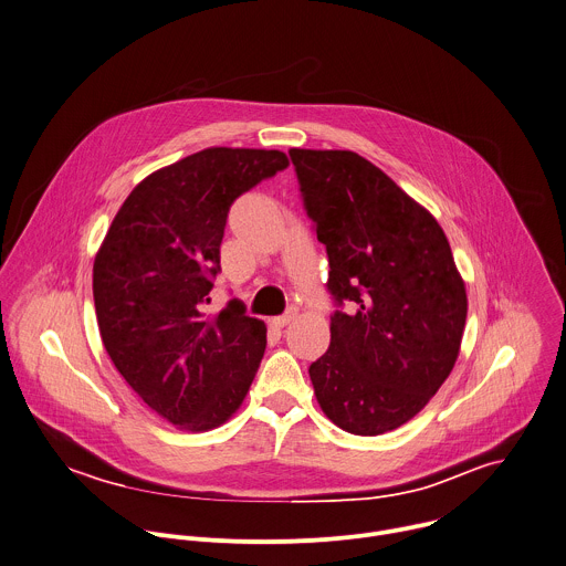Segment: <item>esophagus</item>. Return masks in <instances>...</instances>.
Wrapping results in <instances>:
<instances>
[{
	"mask_svg": "<svg viewBox=\"0 0 566 566\" xmlns=\"http://www.w3.org/2000/svg\"><path fill=\"white\" fill-rule=\"evenodd\" d=\"M293 319H295V311H289V313L280 315V317H273V326H275V328H284V326H289Z\"/></svg>",
	"mask_w": 566,
	"mask_h": 566,
	"instance_id": "34e87169",
	"label": "esophagus"
}]
</instances>
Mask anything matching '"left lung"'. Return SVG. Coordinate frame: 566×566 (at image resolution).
Returning <instances> with one entry per match:
<instances>
[{"mask_svg":"<svg viewBox=\"0 0 566 566\" xmlns=\"http://www.w3.org/2000/svg\"><path fill=\"white\" fill-rule=\"evenodd\" d=\"M328 253L331 346L308 375L324 415L377 437L419 415L450 377L468 293L437 218L348 149H289Z\"/></svg>","mask_w":566,"mask_h":566,"instance_id":"obj_1","label":"left lung"}]
</instances>
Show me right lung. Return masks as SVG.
<instances>
[{"instance_id":"add662e5","label":"right lung","mask_w":566,"mask_h":566,"mask_svg":"<svg viewBox=\"0 0 566 566\" xmlns=\"http://www.w3.org/2000/svg\"><path fill=\"white\" fill-rule=\"evenodd\" d=\"M289 167L277 149L209 147L140 180L94 258L103 346L129 388L171 426L207 432L244 401L266 326L231 300L207 315L229 207Z\"/></svg>"}]
</instances>
